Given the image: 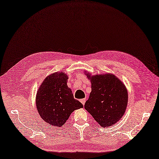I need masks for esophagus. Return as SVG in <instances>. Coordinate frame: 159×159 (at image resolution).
<instances>
[{"mask_svg":"<svg viewBox=\"0 0 159 159\" xmlns=\"http://www.w3.org/2000/svg\"><path fill=\"white\" fill-rule=\"evenodd\" d=\"M85 101H86V99H85V98H83V99H80V102H81V103L83 104V105H84V104H85Z\"/></svg>","mask_w":159,"mask_h":159,"instance_id":"34e87169","label":"esophagus"}]
</instances>
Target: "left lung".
<instances>
[{
    "mask_svg": "<svg viewBox=\"0 0 159 159\" xmlns=\"http://www.w3.org/2000/svg\"><path fill=\"white\" fill-rule=\"evenodd\" d=\"M92 92L85 109L102 127L111 126L123 116L128 103L126 87L111 74L91 77Z\"/></svg>",
    "mask_w": 159,
    "mask_h": 159,
    "instance_id": "8db88e82",
    "label": "left lung"
}]
</instances>
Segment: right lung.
Returning a JSON list of instances; mask_svg holds the SVG:
<instances>
[{
    "label": "right lung",
    "mask_w": 159,
    "mask_h": 159,
    "mask_svg": "<svg viewBox=\"0 0 159 159\" xmlns=\"http://www.w3.org/2000/svg\"><path fill=\"white\" fill-rule=\"evenodd\" d=\"M67 79L63 72L54 73L46 78L37 93L38 113L50 126H62L74 110L83 107L67 87Z\"/></svg>",
    "instance_id": "obj_1"
}]
</instances>
